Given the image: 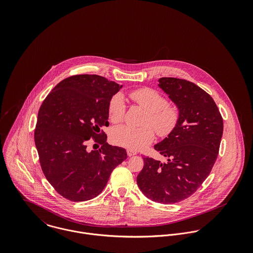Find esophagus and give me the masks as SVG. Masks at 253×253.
<instances>
[{"label":"esophagus","instance_id":"34e87169","mask_svg":"<svg viewBox=\"0 0 253 253\" xmlns=\"http://www.w3.org/2000/svg\"><path fill=\"white\" fill-rule=\"evenodd\" d=\"M126 153H127V156H128V157H132V156L136 155V152H135V151H132V150H128V149H127Z\"/></svg>","mask_w":253,"mask_h":253}]
</instances>
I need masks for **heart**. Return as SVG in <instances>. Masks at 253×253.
<instances>
[{
	"mask_svg": "<svg viewBox=\"0 0 253 253\" xmlns=\"http://www.w3.org/2000/svg\"><path fill=\"white\" fill-rule=\"evenodd\" d=\"M129 97L138 106L148 111L143 123L145 126H121L114 128L111 133V141L114 144L137 151L154 140V129L160 137H168L177 127L180 121V109L173 103H168L167 98L156 89L150 87L134 89L129 92ZM108 113L110 121L114 124L124 120L126 104L122 95L117 94L112 97Z\"/></svg>",
	"mask_w": 253,
	"mask_h": 253,
	"instance_id": "heart-1",
	"label": "heart"
}]
</instances>
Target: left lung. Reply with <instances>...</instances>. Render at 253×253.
I'll return each instance as SVG.
<instances>
[{
    "instance_id": "obj_1",
    "label": "left lung",
    "mask_w": 253,
    "mask_h": 253,
    "mask_svg": "<svg viewBox=\"0 0 253 253\" xmlns=\"http://www.w3.org/2000/svg\"><path fill=\"white\" fill-rule=\"evenodd\" d=\"M159 86L180 109L174 131L155 145L168 161L146 157L137 176L145 196L160 204H176L192 196L216 162L223 119L212 97L192 82L161 78Z\"/></svg>"
}]
</instances>
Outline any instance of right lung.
I'll return each instance as SVG.
<instances>
[{
  "instance_id": "right-lung-1",
  "label": "right lung",
  "mask_w": 253,
  "mask_h": 253,
  "mask_svg": "<svg viewBox=\"0 0 253 253\" xmlns=\"http://www.w3.org/2000/svg\"><path fill=\"white\" fill-rule=\"evenodd\" d=\"M123 85L98 75H75L57 84L41 105L34 133L45 178L63 198L88 201L105 188L113 169L127 157L106 142L109 103ZM90 138L98 150L88 152Z\"/></svg>"
}]
</instances>
